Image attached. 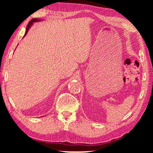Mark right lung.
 <instances>
[{"label":"right lung","instance_id":"obj_1","mask_svg":"<svg viewBox=\"0 0 153 153\" xmlns=\"http://www.w3.org/2000/svg\"><path fill=\"white\" fill-rule=\"evenodd\" d=\"M37 21H39V20H38V19H31V20L30 21V22H29V23L28 24V26H27V27H26V33H25L24 36L27 34V33H28V29H29V28H30V27L31 26V25H32L34 22H37Z\"/></svg>","mask_w":153,"mask_h":153}]
</instances>
